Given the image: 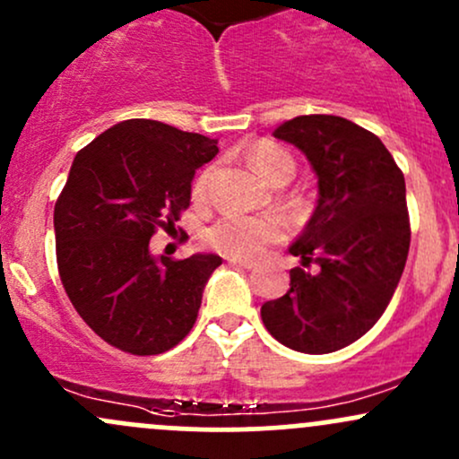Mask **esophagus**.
<instances>
[{
    "mask_svg": "<svg viewBox=\"0 0 459 459\" xmlns=\"http://www.w3.org/2000/svg\"><path fill=\"white\" fill-rule=\"evenodd\" d=\"M229 264H233V266H239V268H246V270L257 268V264L250 262V259H242V257H229Z\"/></svg>",
    "mask_w": 459,
    "mask_h": 459,
    "instance_id": "obj_1",
    "label": "esophagus"
}]
</instances>
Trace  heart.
Segmentation results:
<instances>
[{
    "mask_svg": "<svg viewBox=\"0 0 459 459\" xmlns=\"http://www.w3.org/2000/svg\"><path fill=\"white\" fill-rule=\"evenodd\" d=\"M248 162L264 180L279 186L286 185L294 176V160L286 149L274 143H257L248 152ZM211 169L200 171V176L193 180L191 195L195 202H202L209 189ZM281 238V226L274 217L268 215H239L229 213L209 226L204 233L206 244L220 253L230 257H255L264 250V246L277 242Z\"/></svg>",
    "mask_w": 459,
    "mask_h": 459,
    "instance_id": "1",
    "label": "heart"
}]
</instances>
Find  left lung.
I'll use <instances>...</instances> for the list:
<instances>
[{
  "label": "left lung",
  "instance_id": "8db88e82",
  "mask_svg": "<svg viewBox=\"0 0 459 459\" xmlns=\"http://www.w3.org/2000/svg\"><path fill=\"white\" fill-rule=\"evenodd\" d=\"M316 173V209L290 255V290L262 306L266 330L303 354L359 341L383 316L407 264L404 176L378 136L341 116H297L273 134ZM310 263L315 271H307Z\"/></svg>",
  "mask_w": 459,
  "mask_h": 459
}]
</instances>
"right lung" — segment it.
Returning a JSON list of instances; mask_svg holds the SVG:
<instances>
[{"instance_id":"obj_1","label":"right lung","mask_w":459,"mask_h":459,"mask_svg":"<svg viewBox=\"0 0 459 459\" xmlns=\"http://www.w3.org/2000/svg\"><path fill=\"white\" fill-rule=\"evenodd\" d=\"M217 152L213 138L132 118L76 153L55 204L56 264L72 306L109 345L153 356L191 332L221 257H153L149 239L180 220L195 169Z\"/></svg>"}]
</instances>
